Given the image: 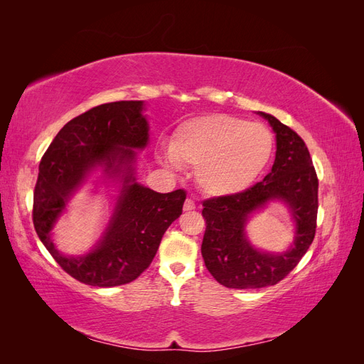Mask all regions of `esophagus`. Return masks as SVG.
I'll return each mask as SVG.
<instances>
[{
    "mask_svg": "<svg viewBox=\"0 0 364 364\" xmlns=\"http://www.w3.org/2000/svg\"><path fill=\"white\" fill-rule=\"evenodd\" d=\"M196 209V202L193 199H186L183 203V211H193Z\"/></svg>",
    "mask_w": 364,
    "mask_h": 364,
    "instance_id": "34e87169",
    "label": "esophagus"
}]
</instances>
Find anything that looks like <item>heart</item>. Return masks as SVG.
Here are the masks:
<instances>
[{"mask_svg": "<svg viewBox=\"0 0 364 364\" xmlns=\"http://www.w3.org/2000/svg\"><path fill=\"white\" fill-rule=\"evenodd\" d=\"M273 153L272 132L261 123L211 114L176 127L167 161L196 168V181L209 196L247 190L267 167Z\"/></svg>", "mask_w": 364, "mask_h": 364, "instance_id": "1", "label": "heart"}]
</instances>
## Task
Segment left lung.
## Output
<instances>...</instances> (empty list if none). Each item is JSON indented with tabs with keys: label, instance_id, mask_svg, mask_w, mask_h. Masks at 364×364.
Segmentation results:
<instances>
[{
	"label": "left lung",
	"instance_id": "1",
	"mask_svg": "<svg viewBox=\"0 0 364 364\" xmlns=\"http://www.w3.org/2000/svg\"><path fill=\"white\" fill-rule=\"evenodd\" d=\"M259 114L277 134L272 171L245 191L203 202L206 229L202 257L209 273L228 289H262L278 284L299 264L316 235L318 179L310 151L293 129L273 115ZM273 198L289 203L298 229L295 247L281 256L255 251L244 237L247 215Z\"/></svg>",
	"mask_w": 364,
	"mask_h": 364
}]
</instances>
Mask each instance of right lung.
<instances>
[{
    "label": "right lung",
    "mask_w": 364,
    "mask_h": 364,
    "mask_svg": "<svg viewBox=\"0 0 364 364\" xmlns=\"http://www.w3.org/2000/svg\"><path fill=\"white\" fill-rule=\"evenodd\" d=\"M142 102H114L95 106L65 124L39 164L33 193V225L43 246L59 266L77 281L92 287H117L136 279L155 258L165 230L182 214L186 193H156L132 184L130 162L149 139L141 115ZM97 163L107 171L124 166L125 186L107 235L91 254L63 257L53 249L49 230L64 202Z\"/></svg>",
    "instance_id": "obj_1"
}]
</instances>
